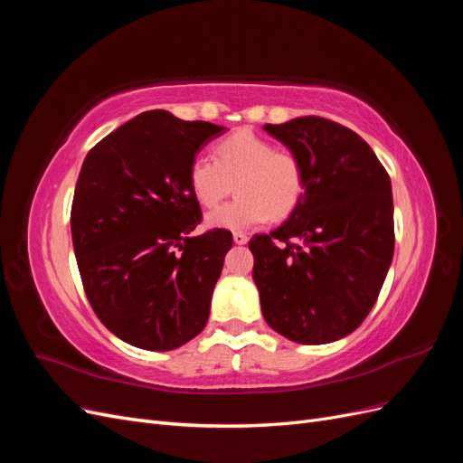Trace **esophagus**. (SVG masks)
Masks as SVG:
<instances>
[{
  "label": "esophagus",
  "mask_w": 463,
  "mask_h": 463,
  "mask_svg": "<svg viewBox=\"0 0 463 463\" xmlns=\"http://www.w3.org/2000/svg\"><path fill=\"white\" fill-rule=\"evenodd\" d=\"M233 241H235L237 245H245V243L249 241V237H247L245 233H241V232H235V233H233Z\"/></svg>",
  "instance_id": "34e87169"
}]
</instances>
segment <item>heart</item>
Masks as SVG:
<instances>
[{"label":"heart","instance_id":"heart-1","mask_svg":"<svg viewBox=\"0 0 463 463\" xmlns=\"http://www.w3.org/2000/svg\"><path fill=\"white\" fill-rule=\"evenodd\" d=\"M189 189L204 208L230 197L233 203L213 210L206 226L245 232L270 218H288L303 199V165L291 152L278 150L269 138L249 129L235 131L214 146V162L194 158L189 165Z\"/></svg>","mask_w":463,"mask_h":463}]
</instances>
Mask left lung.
I'll use <instances>...</instances> for the list:
<instances>
[{
    "instance_id": "left-lung-1",
    "label": "left lung",
    "mask_w": 463,
    "mask_h": 463,
    "mask_svg": "<svg viewBox=\"0 0 463 463\" xmlns=\"http://www.w3.org/2000/svg\"><path fill=\"white\" fill-rule=\"evenodd\" d=\"M264 131L301 162L305 193L282 226L249 241L262 317L291 342L330 344L365 320L394 257L390 177L340 123L307 116Z\"/></svg>"
}]
</instances>
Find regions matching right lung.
<instances>
[{"instance_id":"1","label":"right lung","mask_w":463,"mask_h":463,"mask_svg":"<svg viewBox=\"0 0 463 463\" xmlns=\"http://www.w3.org/2000/svg\"><path fill=\"white\" fill-rule=\"evenodd\" d=\"M226 133L152 109L104 137L82 162L71 235L96 317L119 340L170 352L199 335L232 233L193 235L201 206L189 165Z\"/></svg>"}]
</instances>
